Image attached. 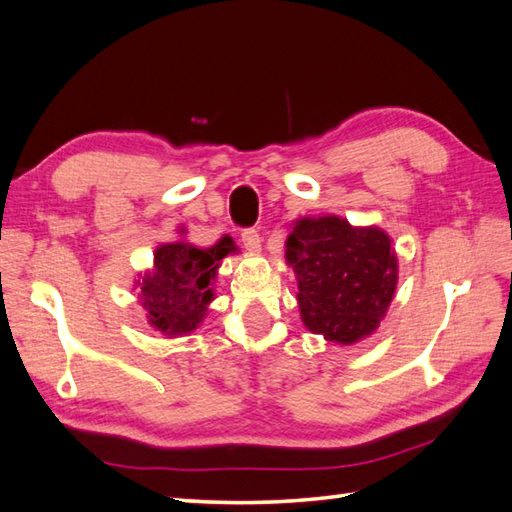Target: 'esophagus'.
<instances>
[{
    "label": "esophagus",
    "mask_w": 512,
    "mask_h": 512,
    "mask_svg": "<svg viewBox=\"0 0 512 512\" xmlns=\"http://www.w3.org/2000/svg\"><path fill=\"white\" fill-rule=\"evenodd\" d=\"M241 243H243V247H245L247 252H258L260 250V243H262L258 230L256 228H245L241 232Z\"/></svg>",
    "instance_id": "obj_1"
}]
</instances>
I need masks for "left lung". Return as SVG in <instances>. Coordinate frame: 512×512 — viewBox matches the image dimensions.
<instances>
[{
  "instance_id": "8db88e82",
  "label": "left lung",
  "mask_w": 512,
  "mask_h": 512,
  "mask_svg": "<svg viewBox=\"0 0 512 512\" xmlns=\"http://www.w3.org/2000/svg\"><path fill=\"white\" fill-rule=\"evenodd\" d=\"M286 260L309 331L350 346L378 329L397 286V256L384 230L354 228L337 215L301 218L286 239Z\"/></svg>"
}]
</instances>
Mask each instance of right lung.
Listing matches in <instances>:
<instances>
[{
	"label": "right lung",
	"mask_w": 512,
	"mask_h": 512,
	"mask_svg": "<svg viewBox=\"0 0 512 512\" xmlns=\"http://www.w3.org/2000/svg\"><path fill=\"white\" fill-rule=\"evenodd\" d=\"M179 232L185 235V228ZM235 252L237 245L228 235L211 247L183 239L160 245L153 254V269L136 282L151 327L166 337L192 333L213 301L211 284L222 258Z\"/></svg>",
	"instance_id": "add662e5"
}]
</instances>
